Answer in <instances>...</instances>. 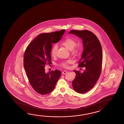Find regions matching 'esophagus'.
<instances>
[{"label": "esophagus", "mask_w": 124, "mask_h": 124, "mask_svg": "<svg viewBox=\"0 0 124 124\" xmlns=\"http://www.w3.org/2000/svg\"><path fill=\"white\" fill-rule=\"evenodd\" d=\"M66 73H67V71H66V70H64L62 72V74H65Z\"/></svg>", "instance_id": "esophagus-1"}]
</instances>
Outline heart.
<instances>
[{"mask_svg": "<svg viewBox=\"0 0 124 124\" xmlns=\"http://www.w3.org/2000/svg\"><path fill=\"white\" fill-rule=\"evenodd\" d=\"M61 44L64 47H65L67 49L71 50L72 54L74 55H76L78 53L79 49L78 47L75 46L76 45V42L74 40L70 38H67L62 42ZM57 50L58 46L57 45H54L51 49L50 54L51 56L53 58L55 57L57 54ZM70 63V61L64 62L62 63V66L63 67L67 68L68 67V64Z\"/></svg>", "mask_w": 124, "mask_h": 124, "instance_id": "1", "label": "heart"}]
</instances>
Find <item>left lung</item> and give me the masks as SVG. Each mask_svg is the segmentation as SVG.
I'll return each instance as SVG.
<instances>
[{"instance_id": "left-lung-1", "label": "left lung", "mask_w": 124, "mask_h": 124, "mask_svg": "<svg viewBox=\"0 0 124 124\" xmlns=\"http://www.w3.org/2000/svg\"><path fill=\"white\" fill-rule=\"evenodd\" d=\"M69 33L74 34L82 40L84 49L78 67H85V70L82 73L74 70L76 77L72 82V85L77 92L84 93L94 87L100 76L102 63V48L98 38L90 31L71 30Z\"/></svg>"}]
</instances>
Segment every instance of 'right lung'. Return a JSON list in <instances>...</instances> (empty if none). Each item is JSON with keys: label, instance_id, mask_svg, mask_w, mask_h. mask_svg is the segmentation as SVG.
<instances>
[{"label": "right lung", "instance_id": "right-lung-1", "mask_svg": "<svg viewBox=\"0 0 124 124\" xmlns=\"http://www.w3.org/2000/svg\"><path fill=\"white\" fill-rule=\"evenodd\" d=\"M65 32L60 31L42 33L36 37L26 47L24 54L23 65L32 87L42 95L52 92L61 75L56 70L45 72L46 65H50L52 45L59 42Z\"/></svg>", "mask_w": 124, "mask_h": 124}]
</instances>
